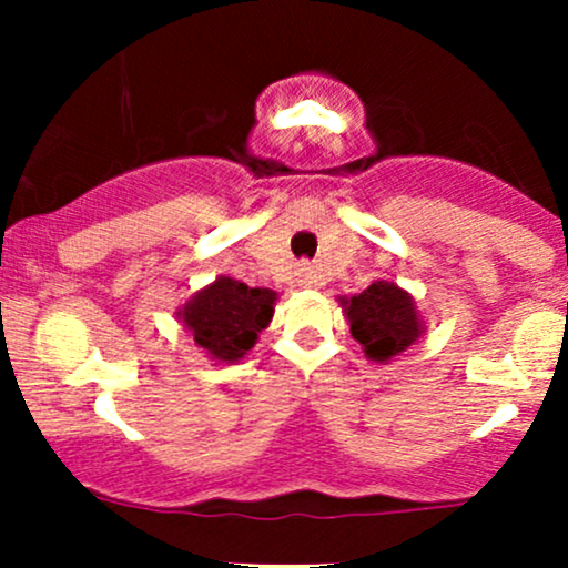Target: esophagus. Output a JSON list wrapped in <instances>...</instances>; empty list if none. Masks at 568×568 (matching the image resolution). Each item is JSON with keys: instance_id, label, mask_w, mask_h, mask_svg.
<instances>
[{"instance_id": "obj_1", "label": "esophagus", "mask_w": 568, "mask_h": 568, "mask_svg": "<svg viewBox=\"0 0 568 568\" xmlns=\"http://www.w3.org/2000/svg\"><path fill=\"white\" fill-rule=\"evenodd\" d=\"M296 277H298V283L304 285V288H310V285H315V283H317V272H315V266H310V264H298Z\"/></svg>"}]
</instances>
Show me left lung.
Masks as SVG:
<instances>
[{"label": "left lung", "mask_w": 568, "mask_h": 568, "mask_svg": "<svg viewBox=\"0 0 568 568\" xmlns=\"http://www.w3.org/2000/svg\"><path fill=\"white\" fill-rule=\"evenodd\" d=\"M342 306L352 338H357L366 357L376 363L393 361L425 334L410 293L387 280H376L357 296L342 298Z\"/></svg>", "instance_id": "obj_1"}]
</instances>
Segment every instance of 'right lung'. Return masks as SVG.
<instances>
[{"label": "right lung", "mask_w": 568, "mask_h": 568, "mask_svg": "<svg viewBox=\"0 0 568 568\" xmlns=\"http://www.w3.org/2000/svg\"><path fill=\"white\" fill-rule=\"evenodd\" d=\"M275 302V291L247 288L240 280L221 275L194 293L179 310V317L211 361L237 363L270 325Z\"/></svg>", "instance_id": "right-lung-1"}]
</instances>
